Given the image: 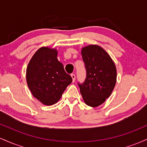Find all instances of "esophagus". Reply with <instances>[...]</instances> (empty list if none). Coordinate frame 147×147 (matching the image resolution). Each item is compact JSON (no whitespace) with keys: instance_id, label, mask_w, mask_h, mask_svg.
Segmentation results:
<instances>
[{"instance_id":"34e87169","label":"esophagus","mask_w":147,"mask_h":147,"mask_svg":"<svg viewBox=\"0 0 147 147\" xmlns=\"http://www.w3.org/2000/svg\"><path fill=\"white\" fill-rule=\"evenodd\" d=\"M71 77H72V82H75V78H76L75 75H74V74H72V75H71Z\"/></svg>"}]
</instances>
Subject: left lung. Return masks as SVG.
<instances>
[{
  "label": "left lung",
  "instance_id": "8db88e82",
  "mask_svg": "<svg viewBox=\"0 0 147 147\" xmlns=\"http://www.w3.org/2000/svg\"><path fill=\"white\" fill-rule=\"evenodd\" d=\"M86 69V78L79 84L86 104L97 107L105 102L113 90L117 81L115 64L108 52L98 45H89L82 49Z\"/></svg>",
  "mask_w": 147,
  "mask_h": 147
}]
</instances>
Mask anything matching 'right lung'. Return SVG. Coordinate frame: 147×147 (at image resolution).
Here are the masks:
<instances>
[{
    "mask_svg": "<svg viewBox=\"0 0 147 147\" xmlns=\"http://www.w3.org/2000/svg\"><path fill=\"white\" fill-rule=\"evenodd\" d=\"M55 48L41 47L34 54L26 69V81L32 94L44 105L56 104L72 79L57 59Z\"/></svg>",
    "mask_w": 147,
    "mask_h": 147,
    "instance_id": "right-lung-1",
    "label": "right lung"
}]
</instances>
